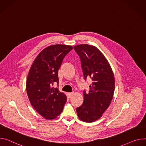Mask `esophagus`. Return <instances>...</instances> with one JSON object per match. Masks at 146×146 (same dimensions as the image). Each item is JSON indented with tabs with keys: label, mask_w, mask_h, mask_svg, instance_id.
<instances>
[{
	"label": "esophagus",
	"mask_w": 146,
	"mask_h": 146,
	"mask_svg": "<svg viewBox=\"0 0 146 146\" xmlns=\"http://www.w3.org/2000/svg\"><path fill=\"white\" fill-rule=\"evenodd\" d=\"M73 92H68V96H69V97H72L73 95Z\"/></svg>",
	"instance_id": "obj_1"
}]
</instances>
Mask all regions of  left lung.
I'll use <instances>...</instances> for the list:
<instances>
[{
	"label": "left lung",
	"mask_w": 146,
	"mask_h": 146,
	"mask_svg": "<svg viewBox=\"0 0 146 146\" xmlns=\"http://www.w3.org/2000/svg\"><path fill=\"white\" fill-rule=\"evenodd\" d=\"M74 49L80 56L84 79L92 80L88 92L83 91V103L76 112L82 121L92 122L102 116L111 102L114 75L108 60L96 47L81 44L74 46Z\"/></svg>",
	"instance_id": "1"
}]
</instances>
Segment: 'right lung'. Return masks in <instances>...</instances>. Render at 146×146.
<instances>
[{
  "instance_id": "add662e5",
  "label": "right lung",
  "mask_w": 146,
  "mask_h": 146,
  "mask_svg": "<svg viewBox=\"0 0 146 146\" xmlns=\"http://www.w3.org/2000/svg\"><path fill=\"white\" fill-rule=\"evenodd\" d=\"M73 47L53 45L43 49L34 61L26 83L29 100L36 111L47 119L56 118L63 110L67 97L58 88V70Z\"/></svg>"
}]
</instances>
